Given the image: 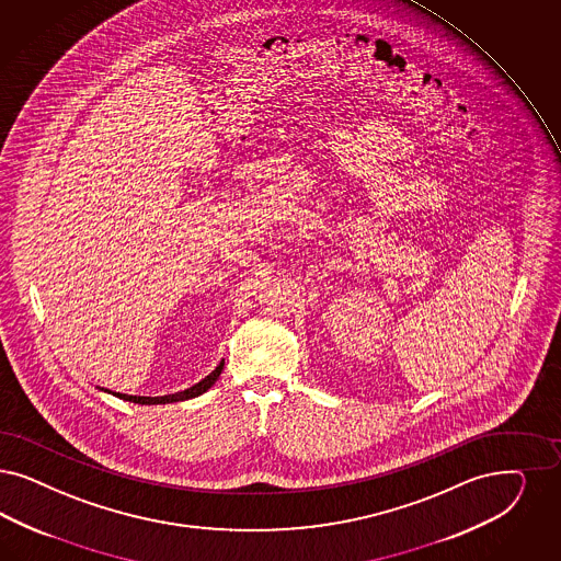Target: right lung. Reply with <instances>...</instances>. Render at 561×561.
Returning a JSON list of instances; mask_svg holds the SVG:
<instances>
[{"label": "right lung", "instance_id": "add662e5", "mask_svg": "<svg viewBox=\"0 0 561 561\" xmlns=\"http://www.w3.org/2000/svg\"><path fill=\"white\" fill-rule=\"evenodd\" d=\"M221 368H224V360L215 367L213 373H209L203 381H198L196 386L188 387L184 391H178V393H170V396H157V398H149V396H128V393H114L119 400H126V402H135V404H145V407H151V404H172V402H184V400H191L196 398L201 393H205L209 387L219 379L221 375ZM107 391V389H105Z\"/></svg>", "mask_w": 561, "mask_h": 561}]
</instances>
